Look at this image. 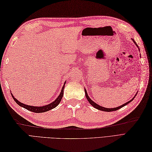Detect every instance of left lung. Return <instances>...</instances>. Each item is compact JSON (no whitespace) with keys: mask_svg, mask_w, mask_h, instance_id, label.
I'll return each instance as SVG.
<instances>
[{"mask_svg":"<svg viewBox=\"0 0 152 152\" xmlns=\"http://www.w3.org/2000/svg\"><path fill=\"white\" fill-rule=\"evenodd\" d=\"M132 40H133V42H134L135 43V44H136V46L138 48V45L137 44V43H136V42H135L134 40L133 39H132ZM85 93H86V98H87V99L88 100V101L89 102L90 104H91L93 106V107L95 108H96V109L99 110H102V111H104V112H112V111H115V110H117L120 109L121 108H122V107H123V106H125V105H127V104H129V103L131 102L132 101H133V100L134 99V98L135 97V96H136V95H135V96H134V97L131 100V101H128L127 102H126L125 104H123V105H121V106H118V107H117V108H106L102 107V106H101L98 105L97 104H96V103H95V102H93V101H92V100L89 97V96H88V93H87V91H86V89H85Z\"/></svg>","mask_w":152,"mask_h":152,"instance_id":"1","label":"left lung"}]
</instances>
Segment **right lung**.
Segmentation results:
<instances>
[{
  "label": "right lung",
  "instance_id": "right-lung-1",
  "mask_svg": "<svg viewBox=\"0 0 152 152\" xmlns=\"http://www.w3.org/2000/svg\"><path fill=\"white\" fill-rule=\"evenodd\" d=\"M64 84H65V83H64ZM64 86H63V88H62V90H61V92L60 93V95L57 98V99L55 100V101L50 103V104H49L46 105V106H28V105H27V104H23V103L18 101L17 99H16L15 98H14V96H13V95H12V96L13 97V99H14L15 102L17 103L18 104L22 106V107H23L24 108L27 109V110H29L31 112H33L42 113V112H47L48 110H50L53 109L54 108H56V106L59 104V102H61V99H62V97H63V90H64ZM11 94H12V93H11Z\"/></svg>",
  "mask_w": 152,
  "mask_h": 152
}]
</instances>
